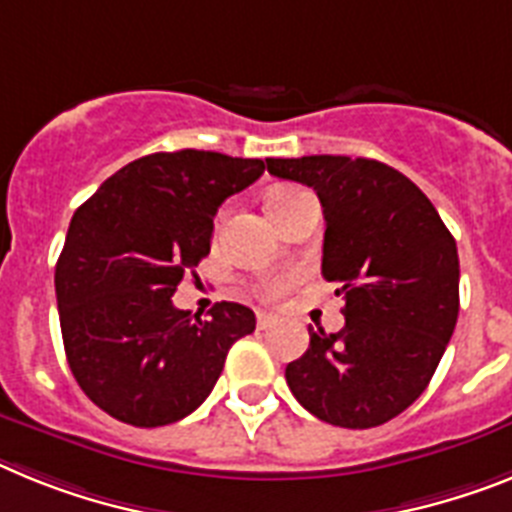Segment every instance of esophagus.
Masks as SVG:
<instances>
[{
    "instance_id": "obj_1",
    "label": "esophagus",
    "mask_w": 512,
    "mask_h": 512,
    "mask_svg": "<svg viewBox=\"0 0 512 512\" xmlns=\"http://www.w3.org/2000/svg\"><path fill=\"white\" fill-rule=\"evenodd\" d=\"M274 321H277V318H274L272 313H266V310H259V313H256V323H259V329H269Z\"/></svg>"
}]
</instances>
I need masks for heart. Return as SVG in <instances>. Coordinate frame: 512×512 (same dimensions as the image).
<instances>
[{"instance_id":"1","label":"heart","mask_w":512,"mask_h":512,"mask_svg":"<svg viewBox=\"0 0 512 512\" xmlns=\"http://www.w3.org/2000/svg\"><path fill=\"white\" fill-rule=\"evenodd\" d=\"M298 194H300V189H290V186H279V189H272L269 194H266V209H269V214L274 217V212H277V209L282 207L287 199H292V196H298ZM287 285H290V279L287 277H269L261 282L259 290L264 298H277V295H282V292L287 290Z\"/></svg>"}]
</instances>
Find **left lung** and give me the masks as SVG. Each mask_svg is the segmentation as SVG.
<instances>
[{
	"instance_id": "8db88e82",
	"label": "left lung",
	"mask_w": 512,
	"mask_h": 512,
	"mask_svg": "<svg viewBox=\"0 0 512 512\" xmlns=\"http://www.w3.org/2000/svg\"><path fill=\"white\" fill-rule=\"evenodd\" d=\"M321 199V274L344 295V329L310 334L285 370L313 417L378 427L425 391L458 318V251L438 209L404 173L368 157H266Z\"/></svg>"
}]
</instances>
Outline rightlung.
<instances>
[{"label": "right lung", "instance_id": "1", "mask_svg": "<svg viewBox=\"0 0 512 512\" xmlns=\"http://www.w3.org/2000/svg\"><path fill=\"white\" fill-rule=\"evenodd\" d=\"M261 173L251 157L155 152L74 212L54 274L64 352L87 399L119 422L160 427L194 412L256 329L246 305L217 303L202 321L173 292L209 253L220 204Z\"/></svg>", "mask_w": 512, "mask_h": 512}]
</instances>
